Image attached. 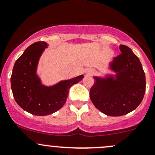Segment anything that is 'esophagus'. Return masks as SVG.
<instances>
[{
	"label": "esophagus",
	"instance_id": "obj_1",
	"mask_svg": "<svg viewBox=\"0 0 155 155\" xmlns=\"http://www.w3.org/2000/svg\"><path fill=\"white\" fill-rule=\"evenodd\" d=\"M85 75H92L94 73V70L93 69H87L85 72Z\"/></svg>",
	"mask_w": 155,
	"mask_h": 155
}]
</instances>
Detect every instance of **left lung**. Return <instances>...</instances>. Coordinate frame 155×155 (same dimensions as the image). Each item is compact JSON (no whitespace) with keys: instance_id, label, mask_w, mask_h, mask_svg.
<instances>
[{"instance_id":"1","label":"left lung","mask_w":155,"mask_h":155,"mask_svg":"<svg viewBox=\"0 0 155 155\" xmlns=\"http://www.w3.org/2000/svg\"><path fill=\"white\" fill-rule=\"evenodd\" d=\"M121 54L108 62L112 73L94 76L90 90L94 107L109 116H121L132 112L140 104L145 91V76L139 58L124 45Z\"/></svg>"}]
</instances>
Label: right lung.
<instances>
[{
  "mask_svg": "<svg viewBox=\"0 0 155 155\" xmlns=\"http://www.w3.org/2000/svg\"><path fill=\"white\" fill-rule=\"evenodd\" d=\"M48 46L46 42H37L28 46L15 61L10 79L17 104L26 112L38 116L51 115L62 108L70 87L84 77L79 75L53 85H44L37 70L40 58Z\"/></svg>",
  "mask_w": 155,
  "mask_h": 155,
  "instance_id": "add662e5",
  "label": "right lung"
}]
</instances>
